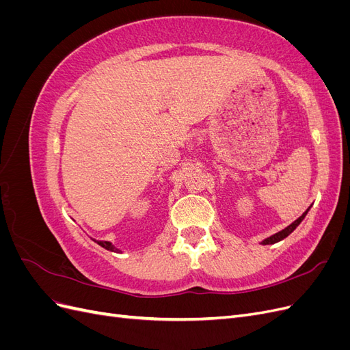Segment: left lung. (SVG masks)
I'll return each mask as SVG.
<instances>
[{
	"label": "left lung",
	"instance_id": "1",
	"mask_svg": "<svg viewBox=\"0 0 350 350\" xmlns=\"http://www.w3.org/2000/svg\"><path fill=\"white\" fill-rule=\"evenodd\" d=\"M306 213H308V210H306L305 211V213L302 215V216H299L298 219H296L295 221H293V224H291L288 228H284L283 230H280V232H278V234H274V235H271L270 238H267V239H264L261 243H262V245H269V243H276V242H279V241H282V239H284L286 237H288V235H291L292 234V232L296 229V226H298L299 224H301V221L304 220V217L306 216Z\"/></svg>",
	"mask_w": 350,
	"mask_h": 350
}]
</instances>
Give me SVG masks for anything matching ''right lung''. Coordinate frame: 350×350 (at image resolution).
Returning <instances> with one entry per match:
<instances>
[{
  "instance_id": "right-lung-1",
  "label": "right lung",
  "mask_w": 350,
  "mask_h": 350,
  "mask_svg": "<svg viewBox=\"0 0 350 350\" xmlns=\"http://www.w3.org/2000/svg\"><path fill=\"white\" fill-rule=\"evenodd\" d=\"M100 247H103V248H107V250H109V251H118L116 248H113L112 247V243L111 242H102V241H96Z\"/></svg>"
}]
</instances>
